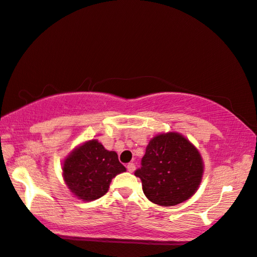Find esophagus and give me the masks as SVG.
I'll use <instances>...</instances> for the list:
<instances>
[{
	"label": "esophagus",
	"instance_id": "esophagus-1",
	"mask_svg": "<svg viewBox=\"0 0 257 257\" xmlns=\"http://www.w3.org/2000/svg\"><path fill=\"white\" fill-rule=\"evenodd\" d=\"M136 170V166H135V163H128L127 165V172H130V173H133Z\"/></svg>",
	"mask_w": 257,
	"mask_h": 257
}]
</instances>
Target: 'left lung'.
I'll use <instances>...</instances> for the list:
<instances>
[{"instance_id": "1", "label": "left lung", "mask_w": 257, "mask_h": 257, "mask_svg": "<svg viewBox=\"0 0 257 257\" xmlns=\"http://www.w3.org/2000/svg\"><path fill=\"white\" fill-rule=\"evenodd\" d=\"M204 173L199 151L183 135L160 133L146 147L141 168L135 173L145 196L161 206L188 200L198 190Z\"/></svg>"}]
</instances>
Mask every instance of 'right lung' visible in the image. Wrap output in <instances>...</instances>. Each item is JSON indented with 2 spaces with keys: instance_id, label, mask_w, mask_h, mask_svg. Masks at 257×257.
Wrapping results in <instances>:
<instances>
[{
  "instance_id": "right-lung-1",
  "label": "right lung",
  "mask_w": 257,
  "mask_h": 257,
  "mask_svg": "<svg viewBox=\"0 0 257 257\" xmlns=\"http://www.w3.org/2000/svg\"><path fill=\"white\" fill-rule=\"evenodd\" d=\"M126 168L116 152L107 151L97 139L76 146L62 162V177L69 191L83 202L101 198L110 183Z\"/></svg>"
}]
</instances>
